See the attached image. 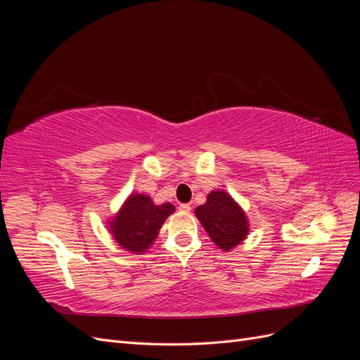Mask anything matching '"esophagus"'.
<instances>
[{
  "mask_svg": "<svg viewBox=\"0 0 360 360\" xmlns=\"http://www.w3.org/2000/svg\"><path fill=\"white\" fill-rule=\"evenodd\" d=\"M191 209H192V207H191L189 204H180V205H179V210H180L181 213H189Z\"/></svg>",
  "mask_w": 360,
  "mask_h": 360,
  "instance_id": "obj_1",
  "label": "esophagus"
}]
</instances>
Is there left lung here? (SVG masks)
<instances>
[{
    "label": "left lung",
    "instance_id": "obj_1",
    "mask_svg": "<svg viewBox=\"0 0 360 360\" xmlns=\"http://www.w3.org/2000/svg\"><path fill=\"white\" fill-rule=\"evenodd\" d=\"M195 214L212 242L226 252L240 245L249 234V221L242 205L222 189L207 195V201L195 209Z\"/></svg>",
    "mask_w": 360,
    "mask_h": 360
}]
</instances>
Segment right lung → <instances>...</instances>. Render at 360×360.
<instances>
[{
  "label": "right lung",
  "mask_w": 360,
  "mask_h": 360,
  "mask_svg": "<svg viewBox=\"0 0 360 360\" xmlns=\"http://www.w3.org/2000/svg\"><path fill=\"white\" fill-rule=\"evenodd\" d=\"M176 212L171 202L155 204L146 193H132L108 221L115 243L129 252L141 255L153 245L167 217Z\"/></svg>",
  "instance_id": "1"
}]
</instances>
